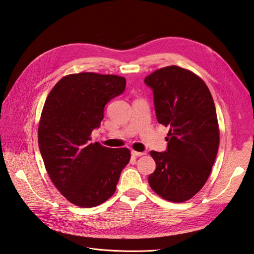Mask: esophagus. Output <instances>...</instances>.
Here are the masks:
<instances>
[{"mask_svg":"<svg viewBox=\"0 0 254 254\" xmlns=\"http://www.w3.org/2000/svg\"><path fill=\"white\" fill-rule=\"evenodd\" d=\"M131 155L134 156V157H141V156H144L146 155V152H141V151H135V150H131Z\"/></svg>","mask_w":254,"mask_h":254,"instance_id":"obj_1","label":"esophagus"}]
</instances>
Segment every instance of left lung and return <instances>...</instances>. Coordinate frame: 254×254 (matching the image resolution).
I'll use <instances>...</instances> for the list:
<instances>
[{"label": "left lung", "mask_w": 254, "mask_h": 254, "mask_svg": "<svg viewBox=\"0 0 254 254\" xmlns=\"http://www.w3.org/2000/svg\"><path fill=\"white\" fill-rule=\"evenodd\" d=\"M157 120L170 127L165 151H150L156 171L148 177L153 191L173 202L190 199L209 178L219 146L216 109L209 88L196 74L176 65L151 73Z\"/></svg>", "instance_id": "8db88e82"}]
</instances>
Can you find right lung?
<instances>
[{
	"mask_svg": "<svg viewBox=\"0 0 254 254\" xmlns=\"http://www.w3.org/2000/svg\"><path fill=\"white\" fill-rule=\"evenodd\" d=\"M125 88L121 76L71 74L55 84L44 103L38 128L41 156L54 186L75 205L93 207L109 199L129 162L128 148L90 142L106 104Z\"/></svg>",
	"mask_w": 254,
	"mask_h": 254,
	"instance_id": "add662e5",
	"label": "right lung"
}]
</instances>
